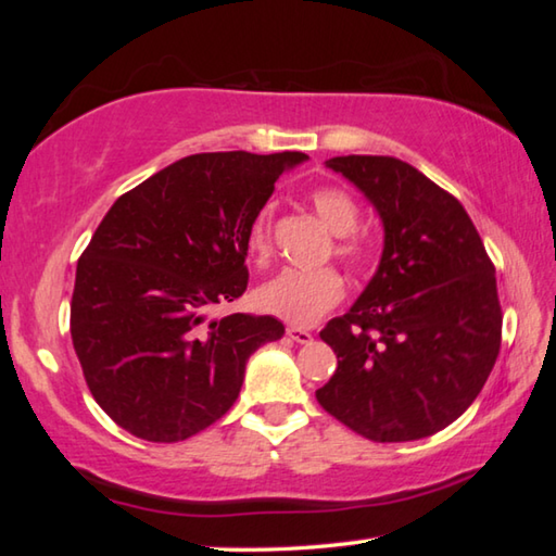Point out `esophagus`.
Masks as SVG:
<instances>
[{
  "mask_svg": "<svg viewBox=\"0 0 556 556\" xmlns=\"http://www.w3.org/2000/svg\"><path fill=\"white\" fill-rule=\"evenodd\" d=\"M287 336L291 338V341L296 343H312L314 341V333L306 331V328H296V326H289L287 328Z\"/></svg>",
  "mask_w": 556,
  "mask_h": 556,
  "instance_id": "esophagus-1",
  "label": "esophagus"
}]
</instances>
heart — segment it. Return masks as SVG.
I'll list each match as a JSON object with an SVG mask.
<instances>
[{
    "instance_id": "obj_1",
    "label": "heart",
    "mask_w": 556,
    "mask_h": 556,
    "mask_svg": "<svg viewBox=\"0 0 556 556\" xmlns=\"http://www.w3.org/2000/svg\"><path fill=\"white\" fill-rule=\"evenodd\" d=\"M308 203L326 228L336 235L333 257L355 271L368 267L375 257V248L368 238L355 232L361 225V208L353 195L336 186H318L308 193ZM271 223H275V205H260L248 228V250L252 257H269ZM343 294V279L333 267L314 271L285 269L255 291V304L260 312L277 316L291 326H308L331 312Z\"/></svg>"
}]
</instances>
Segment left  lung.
Returning a JSON list of instances; mask_svg holds the SVG:
<instances>
[{
    "label": "left lung",
    "instance_id": "1",
    "mask_svg": "<svg viewBox=\"0 0 556 556\" xmlns=\"http://www.w3.org/2000/svg\"><path fill=\"white\" fill-rule=\"evenodd\" d=\"M326 164L378 208L384 250L351 312L321 331L338 368L316 400L370 441L431 437L470 407L501 351L495 267L464 205L407 162Z\"/></svg>",
    "mask_w": 556,
    "mask_h": 556
}]
</instances>
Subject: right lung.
Returning <instances> with one entry per match:
<instances>
[{"instance_id": "add662e5", "label": "right lung", "mask_w": 556, "mask_h": 556, "mask_svg": "<svg viewBox=\"0 0 556 556\" xmlns=\"http://www.w3.org/2000/svg\"><path fill=\"white\" fill-rule=\"evenodd\" d=\"M306 154L211 152L122 193L75 269L71 336L108 417L174 444L238 400L244 365L285 336L271 316H205L248 289V228L287 166Z\"/></svg>"}]
</instances>
